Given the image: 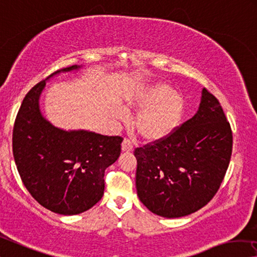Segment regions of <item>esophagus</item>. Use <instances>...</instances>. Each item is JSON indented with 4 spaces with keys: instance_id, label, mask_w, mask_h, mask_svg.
Wrapping results in <instances>:
<instances>
[{
    "instance_id": "1",
    "label": "esophagus",
    "mask_w": 257,
    "mask_h": 257,
    "mask_svg": "<svg viewBox=\"0 0 257 257\" xmlns=\"http://www.w3.org/2000/svg\"><path fill=\"white\" fill-rule=\"evenodd\" d=\"M133 150H134L133 142L128 140V138H124L123 142H122V151H124V152H129V151H133Z\"/></svg>"
}]
</instances>
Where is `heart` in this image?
Listing matches in <instances>:
<instances>
[{"label":"heart","mask_w":257,"mask_h":257,"mask_svg":"<svg viewBox=\"0 0 257 257\" xmlns=\"http://www.w3.org/2000/svg\"><path fill=\"white\" fill-rule=\"evenodd\" d=\"M128 104L141 109L135 119V129L148 142H159L172 136L180 128L185 113L184 97L162 82L144 88L134 95ZM114 115L124 120L125 111L117 107Z\"/></svg>","instance_id":"heart-1"}]
</instances>
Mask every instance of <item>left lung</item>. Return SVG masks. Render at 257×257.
Instances as JSON below:
<instances>
[{
	"label": "left lung",
	"instance_id": "1",
	"mask_svg": "<svg viewBox=\"0 0 257 257\" xmlns=\"http://www.w3.org/2000/svg\"><path fill=\"white\" fill-rule=\"evenodd\" d=\"M232 130L216 97L202 89L198 112L172 136L135 150L136 189L143 205L167 218L208 203L230 164Z\"/></svg>",
	"mask_w": 257,
	"mask_h": 257
}]
</instances>
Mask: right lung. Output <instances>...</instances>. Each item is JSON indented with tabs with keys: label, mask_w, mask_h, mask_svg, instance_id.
Masks as SVG:
<instances>
[{
	"label": "right lung",
	"mask_w": 257,
	"mask_h": 257,
	"mask_svg": "<svg viewBox=\"0 0 257 257\" xmlns=\"http://www.w3.org/2000/svg\"><path fill=\"white\" fill-rule=\"evenodd\" d=\"M80 67L73 65L49 77ZM47 80L27 92L19 108L12 133L14 158L24 185L41 206L57 214L76 215L103 197L105 169L117 160L123 140L51 124L39 105Z\"/></svg>",
	"instance_id": "1"
}]
</instances>
